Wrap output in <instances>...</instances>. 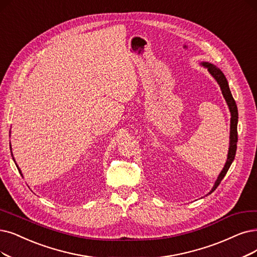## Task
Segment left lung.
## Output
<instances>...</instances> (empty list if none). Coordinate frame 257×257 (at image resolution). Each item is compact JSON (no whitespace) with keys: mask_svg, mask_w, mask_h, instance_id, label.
<instances>
[{"mask_svg":"<svg viewBox=\"0 0 257 257\" xmlns=\"http://www.w3.org/2000/svg\"><path fill=\"white\" fill-rule=\"evenodd\" d=\"M201 66L204 68H207L210 75L215 79V81L217 82L220 89L222 96L227 102L228 107L230 109V114H231V120H230V141H229V151H228V156H227V161L224 163V167L222 171L219 173V175L215 181L214 186L212 190L209 192V194L213 193L216 188L219 186V183L223 179V177L227 174L229 168L231 167V164L235 158V154H236V149H237V122H238V111H237V106H236L235 100L233 99V96L231 94V90L229 87V83L227 78L224 77L222 71L217 67L215 66L212 63L209 62H201Z\"/></svg>","mask_w":257,"mask_h":257,"instance_id":"left-lung-1","label":"left lung"}]
</instances>
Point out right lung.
<instances>
[{
    "label": "right lung",
    "mask_w": 257,
    "mask_h": 257,
    "mask_svg": "<svg viewBox=\"0 0 257 257\" xmlns=\"http://www.w3.org/2000/svg\"><path fill=\"white\" fill-rule=\"evenodd\" d=\"M10 152H12V145H10ZM12 156H13V159H14V161H15V163H16V160H15V158H14V154H13V152H12ZM16 166H17V168H18L19 172H20V173H21V175L23 176V174H22L21 170H20V168H19V166H18V164H17V163H16Z\"/></svg>",
    "instance_id": "right-lung-1"
}]
</instances>
